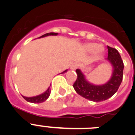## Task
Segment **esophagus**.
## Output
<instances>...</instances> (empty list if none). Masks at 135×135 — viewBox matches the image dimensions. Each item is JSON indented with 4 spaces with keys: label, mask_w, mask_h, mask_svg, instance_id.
<instances>
[{
    "label": "esophagus",
    "mask_w": 135,
    "mask_h": 135,
    "mask_svg": "<svg viewBox=\"0 0 135 135\" xmlns=\"http://www.w3.org/2000/svg\"><path fill=\"white\" fill-rule=\"evenodd\" d=\"M78 67H79V64H77V63H75V64H73L72 65H71V67H70V69L72 70H75L78 68Z\"/></svg>",
    "instance_id": "obj_1"
}]
</instances>
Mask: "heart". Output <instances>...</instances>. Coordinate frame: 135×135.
Segmentation results:
<instances>
[{"instance_id": "heart-1", "label": "heart", "mask_w": 135, "mask_h": 135, "mask_svg": "<svg viewBox=\"0 0 135 135\" xmlns=\"http://www.w3.org/2000/svg\"><path fill=\"white\" fill-rule=\"evenodd\" d=\"M84 49L85 51L88 53H91L93 51L94 57L95 58H98L101 55L103 54V51H104V48L102 45H97L96 43L93 42H89V43H86L84 45Z\"/></svg>"}]
</instances>
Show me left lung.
<instances>
[{
  "mask_svg": "<svg viewBox=\"0 0 135 135\" xmlns=\"http://www.w3.org/2000/svg\"><path fill=\"white\" fill-rule=\"evenodd\" d=\"M108 57L106 60L113 68L111 78L105 84L95 85L90 83L80 69L76 70L78 77L73 84L74 89L82 97L95 102L108 99L115 93L122 81L124 64L121 56L115 49L108 46Z\"/></svg>",
  "mask_w": 135,
  "mask_h": 135,
  "instance_id": "8db88e82",
  "label": "left lung"
}]
</instances>
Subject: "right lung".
I'll return each mask as SVG.
<instances>
[{"label":"right lung","mask_w":135,"mask_h":135,"mask_svg":"<svg viewBox=\"0 0 135 135\" xmlns=\"http://www.w3.org/2000/svg\"><path fill=\"white\" fill-rule=\"evenodd\" d=\"M58 34V33H54V32H50V33H47V34H45L44 35L41 36L40 37H39L38 38H43V37L48 36H57ZM68 71V70H65L64 71L61 72V74H64L65 72ZM50 94H51V90H50V87H49L48 89L43 93L40 94L39 95H37V96L35 97H25L22 95L23 98L25 100H26L28 102H30V103H42L44 101H46L47 99L49 98V97L50 96Z\"/></svg>","instance_id":"obj_1"}]
</instances>
